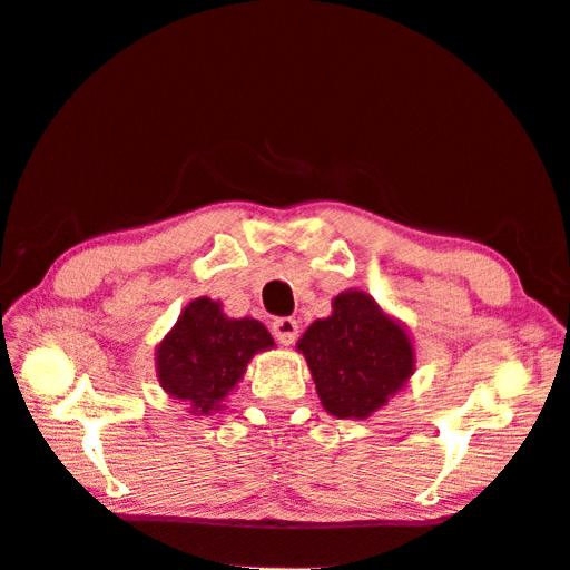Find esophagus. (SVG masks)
<instances>
[{
	"label": "esophagus",
	"instance_id": "1",
	"mask_svg": "<svg viewBox=\"0 0 570 570\" xmlns=\"http://www.w3.org/2000/svg\"><path fill=\"white\" fill-rule=\"evenodd\" d=\"M271 332H274V337L282 342V345H292V342L299 337V322L294 317H278L271 324Z\"/></svg>",
	"mask_w": 570,
	"mask_h": 570
}]
</instances>
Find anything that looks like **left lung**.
<instances>
[{
  "instance_id": "left-lung-1",
  "label": "left lung",
  "mask_w": 570,
  "mask_h": 570,
  "mask_svg": "<svg viewBox=\"0 0 570 570\" xmlns=\"http://www.w3.org/2000/svg\"><path fill=\"white\" fill-rule=\"evenodd\" d=\"M324 411L367 419L409 383L415 352L401 322L357 288L334 296L332 314L309 324L296 342Z\"/></svg>"
}]
</instances>
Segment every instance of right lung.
I'll return each instance as SVG.
<instances>
[{
	"instance_id": "1",
	"label": "right lung",
	"mask_w": 570,
	"mask_h": 570,
	"mask_svg": "<svg viewBox=\"0 0 570 570\" xmlns=\"http://www.w3.org/2000/svg\"><path fill=\"white\" fill-rule=\"evenodd\" d=\"M274 347V337L258 320H230L220 302H189L175 327L157 347V377L171 399L189 413L210 415L246 373L256 352Z\"/></svg>"
}]
</instances>
